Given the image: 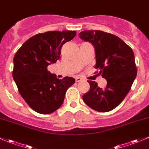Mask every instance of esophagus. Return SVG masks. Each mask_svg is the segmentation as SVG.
I'll list each match as a JSON object with an SVG mask.
<instances>
[{
  "instance_id": "34e87169",
  "label": "esophagus",
  "mask_w": 149,
  "mask_h": 149,
  "mask_svg": "<svg viewBox=\"0 0 149 149\" xmlns=\"http://www.w3.org/2000/svg\"><path fill=\"white\" fill-rule=\"evenodd\" d=\"M81 80H82V79L80 77H76L75 78V81H77V82H79V81H81Z\"/></svg>"
}]
</instances>
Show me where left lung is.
<instances>
[{
    "label": "left lung",
    "mask_w": 149,
    "mask_h": 149,
    "mask_svg": "<svg viewBox=\"0 0 149 149\" xmlns=\"http://www.w3.org/2000/svg\"><path fill=\"white\" fill-rule=\"evenodd\" d=\"M79 38L93 45L99 74L107 81L105 89L94 81H88L90 89L82 96L92 109L107 112L116 108L129 93L137 74L132 49L117 36L101 30H84Z\"/></svg>",
    "instance_id": "8db88e82"
}]
</instances>
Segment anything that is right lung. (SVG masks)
Masks as SVG:
<instances>
[{
  "label": "right lung",
  "mask_w": 149,
  "mask_h": 149,
  "mask_svg": "<svg viewBox=\"0 0 149 149\" xmlns=\"http://www.w3.org/2000/svg\"><path fill=\"white\" fill-rule=\"evenodd\" d=\"M76 33L74 30L39 33L24 42L14 56L13 77L20 95L36 112L48 114L56 111L75 82L70 77L59 79L47 68L60 59L62 45Z\"/></svg>",
  "instance_id": "obj_1"
}]
</instances>
